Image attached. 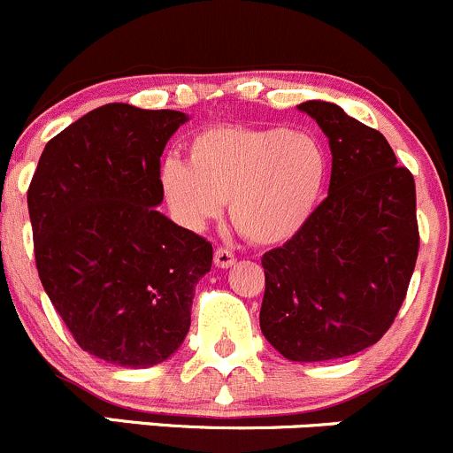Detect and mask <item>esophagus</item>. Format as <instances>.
<instances>
[{"label": "esophagus", "mask_w": 453, "mask_h": 453, "mask_svg": "<svg viewBox=\"0 0 453 453\" xmlns=\"http://www.w3.org/2000/svg\"><path fill=\"white\" fill-rule=\"evenodd\" d=\"M236 263V256L232 254L230 250H226V247H219L217 251H214V265L219 266V269H227V266H232Z\"/></svg>", "instance_id": "esophagus-1"}]
</instances>
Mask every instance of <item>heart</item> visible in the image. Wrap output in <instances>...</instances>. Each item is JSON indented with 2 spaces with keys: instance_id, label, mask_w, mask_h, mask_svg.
Wrapping results in <instances>:
<instances>
[{
  "instance_id": "obj_1",
  "label": "heart",
  "mask_w": 453,
  "mask_h": 453,
  "mask_svg": "<svg viewBox=\"0 0 453 453\" xmlns=\"http://www.w3.org/2000/svg\"><path fill=\"white\" fill-rule=\"evenodd\" d=\"M187 154L188 165H160L175 217L203 227L227 202L232 226L258 245H282L308 226L330 169L317 136L287 127L214 126L190 139Z\"/></svg>"
}]
</instances>
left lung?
Returning a JSON list of instances; mask_svg holds the SVG:
<instances>
[{
	"mask_svg": "<svg viewBox=\"0 0 453 453\" xmlns=\"http://www.w3.org/2000/svg\"><path fill=\"white\" fill-rule=\"evenodd\" d=\"M299 111L330 139V193L263 256L260 330L284 358L319 363L358 354L393 326L418 254L417 190L378 130L330 102Z\"/></svg>",
	"mask_w": 453,
	"mask_h": 453,
	"instance_id": "8db88e82",
	"label": "left lung"
}]
</instances>
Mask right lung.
Segmentation results:
<instances>
[{
	"mask_svg": "<svg viewBox=\"0 0 453 453\" xmlns=\"http://www.w3.org/2000/svg\"><path fill=\"white\" fill-rule=\"evenodd\" d=\"M178 111L106 104L45 145L27 188L38 278L75 342L111 365L169 358L212 245L156 211Z\"/></svg>",
	"mask_w": 453,
	"mask_h": 453,
	"instance_id": "obj_1",
	"label": "right lung"
}]
</instances>
